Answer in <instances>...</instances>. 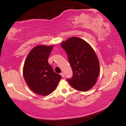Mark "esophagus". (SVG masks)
Here are the masks:
<instances>
[{
    "mask_svg": "<svg viewBox=\"0 0 126 126\" xmlns=\"http://www.w3.org/2000/svg\"><path fill=\"white\" fill-rule=\"evenodd\" d=\"M61 76L62 77V78H64V73H63V72H62V73H61Z\"/></svg>",
    "mask_w": 126,
    "mask_h": 126,
    "instance_id": "1",
    "label": "esophagus"
}]
</instances>
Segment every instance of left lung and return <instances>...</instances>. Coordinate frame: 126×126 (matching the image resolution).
<instances>
[{
  "label": "left lung",
  "instance_id": "left-lung-1",
  "mask_svg": "<svg viewBox=\"0 0 126 126\" xmlns=\"http://www.w3.org/2000/svg\"><path fill=\"white\" fill-rule=\"evenodd\" d=\"M61 47L67 54L73 76L67 79L77 90L86 92L97 82L99 73L98 59L91 46L78 37H71L63 42Z\"/></svg>",
  "mask_w": 126,
  "mask_h": 126
}]
</instances>
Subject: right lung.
Masks as SVG:
<instances>
[{"instance_id": "obj_1", "label": "right lung", "mask_w": 126, "mask_h": 126, "mask_svg": "<svg viewBox=\"0 0 126 126\" xmlns=\"http://www.w3.org/2000/svg\"><path fill=\"white\" fill-rule=\"evenodd\" d=\"M53 48L52 46H36L25 59L23 76L30 89L38 94L47 95L52 93L62 78L48 63V57Z\"/></svg>"}]
</instances>
